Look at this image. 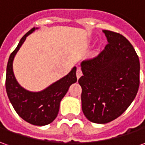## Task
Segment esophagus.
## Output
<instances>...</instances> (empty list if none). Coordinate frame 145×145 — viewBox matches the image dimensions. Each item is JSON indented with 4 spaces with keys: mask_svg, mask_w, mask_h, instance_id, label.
Segmentation results:
<instances>
[{
    "mask_svg": "<svg viewBox=\"0 0 145 145\" xmlns=\"http://www.w3.org/2000/svg\"><path fill=\"white\" fill-rule=\"evenodd\" d=\"M76 77H77V79H79L81 76H82V71H81V69H80V68L76 69Z\"/></svg>",
    "mask_w": 145,
    "mask_h": 145,
    "instance_id": "34e87169",
    "label": "esophagus"
}]
</instances>
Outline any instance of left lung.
<instances>
[{
  "label": "left lung",
  "instance_id": "left-lung-1",
  "mask_svg": "<svg viewBox=\"0 0 145 145\" xmlns=\"http://www.w3.org/2000/svg\"><path fill=\"white\" fill-rule=\"evenodd\" d=\"M108 43L97 56L81 62L82 111L89 121L106 123L131 105L140 86V60L119 33L104 30Z\"/></svg>",
  "mask_w": 145,
  "mask_h": 145
}]
</instances>
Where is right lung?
<instances>
[{
  "instance_id": "1",
  "label": "right lung",
  "mask_w": 145,
  "mask_h": 145,
  "mask_svg": "<svg viewBox=\"0 0 145 145\" xmlns=\"http://www.w3.org/2000/svg\"><path fill=\"white\" fill-rule=\"evenodd\" d=\"M35 29L37 28L34 27L28 31L11 53L6 69L5 89L10 103L22 119L33 125L44 126L51 123L56 118L61 99L68 92L70 86L77 81L76 68L74 67L68 75L42 91L31 92L21 86L14 76L13 61L26 37Z\"/></svg>"
}]
</instances>
